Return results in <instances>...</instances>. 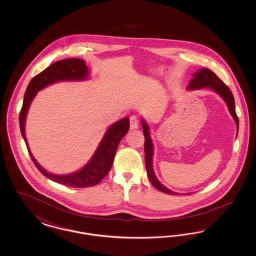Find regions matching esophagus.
Listing matches in <instances>:
<instances>
[{
	"label": "esophagus",
	"mask_w": 256,
	"mask_h": 256,
	"mask_svg": "<svg viewBox=\"0 0 256 256\" xmlns=\"http://www.w3.org/2000/svg\"><path fill=\"white\" fill-rule=\"evenodd\" d=\"M130 128H132V130L138 128L139 121H138V119H137L136 116H132V117L130 118Z\"/></svg>",
	"instance_id": "1"
}]
</instances>
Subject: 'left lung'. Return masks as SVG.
<instances>
[{
  "mask_svg": "<svg viewBox=\"0 0 256 256\" xmlns=\"http://www.w3.org/2000/svg\"><path fill=\"white\" fill-rule=\"evenodd\" d=\"M204 87H208V88L212 89L213 91L218 93L220 96L224 98L234 121L236 122L237 135H238L239 120L236 115L235 102H234V97L232 95L230 89L220 80L216 74L213 73L211 70L206 69V68L200 69V70H198V72L193 74V78L190 80L187 89L195 90V89H200V88H204ZM142 128H143V132H144L143 134L145 136V148H144V150H145V164H146V174H148L150 182L161 192H164L169 195H178V193L170 191L164 185H162L161 183L159 182L158 180L156 178V174L154 172V168H152L154 145H152V141L150 138L148 126L144 120H142ZM188 194L190 195L191 193H188Z\"/></svg>",
  "mask_w": 256,
  "mask_h": 256,
  "instance_id": "1",
  "label": "left lung"
}]
</instances>
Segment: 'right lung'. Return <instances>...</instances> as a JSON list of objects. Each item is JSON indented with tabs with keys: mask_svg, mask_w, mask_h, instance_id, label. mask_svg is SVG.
<instances>
[{
	"mask_svg": "<svg viewBox=\"0 0 256 256\" xmlns=\"http://www.w3.org/2000/svg\"><path fill=\"white\" fill-rule=\"evenodd\" d=\"M88 74L89 71L86 65V62L80 58H68L52 63L44 71L32 78V80L28 84L24 93V102L19 116L21 134L24 138L28 154L39 172L54 182L78 188L94 186L106 178L112 167L117 148L119 146L122 137L128 134V130L130 128V119L126 117L110 126L98 146L97 150L84 168L73 174L62 176L50 174L44 170L37 163L36 160L32 156L26 142L24 122L32 100L36 97L39 90L58 82L86 80L88 76Z\"/></svg>",
	"mask_w": 256,
	"mask_h": 256,
	"instance_id": "1",
	"label": "right lung"
}]
</instances>
